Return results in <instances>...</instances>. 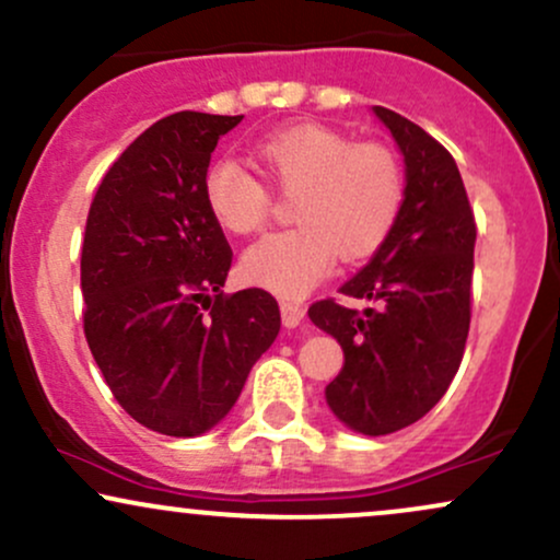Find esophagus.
I'll use <instances>...</instances> for the list:
<instances>
[{"label": "esophagus", "mask_w": 560, "mask_h": 560, "mask_svg": "<svg viewBox=\"0 0 560 560\" xmlns=\"http://www.w3.org/2000/svg\"><path fill=\"white\" fill-rule=\"evenodd\" d=\"M302 318H305V307L298 305V302H281V324H284L287 329L300 326Z\"/></svg>", "instance_id": "34e87169"}]
</instances>
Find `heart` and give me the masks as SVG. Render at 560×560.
<instances>
[{
	"label": "heart",
	"mask_w": 560,
	"mask_h": 560,
	"mask_svg": "<svg viewBox=\"0 0 560 560\" xmlns=\"http://www.w3.org/2000/svg\"><path fill=\"white\" fill-rule=\"evenodd\" d=\"M271 182L294 197L298 229L266 236L244 253L247 284L298 300L329 276L334 258H371L389 240L402 210L405 184L395 155L382 144H355L326 126H289L258 144ZM202 199L226 234L266 226L271 197L234 160H215L202 176Z\"/></svg>",
	"instance_id": "heart-1"
}]
</instances>
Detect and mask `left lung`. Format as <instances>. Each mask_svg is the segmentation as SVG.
<instances>
[{
    "instance_id": "1",
    "label": "left lung",
    "mask_w": 560,
    "mask_h": 560,
    "mask_svg": "<svg viewBox=\"0 0 560 560\" xmlns=\"http://www.w3.org/2000/svg\"><path fill=\"white\" fill-rule=\"evenodd\" d=\"M405 160L402 210L369 266L339 287L369 307L313 302L307 316L345 352L326 387L331 413L352 432L392 434L442 400L471 324L474 223L464 178L440 141L402 115L374 107Z\"/></svg>"
}]
</instances>
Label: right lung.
<instances>
[{
    "instance_id": "add662e5",
    "label": "right lung",
    "mask_w": 560,
    "mask_h": 560,
    "mask_svg": "<svg viewBox=\"0 0 560 560\" xmlns=\"http://www.w3.org/2000/svg\"><path fill=\"white\" fill-rule=\"evenodd\" d=\"M244 115L173 113L96 189L81 249L83 331L141 427L197 436L226 419L281 329L266 289L223 294L231 247L202 199L218 139Z\"/></svg>"
}]
</instances>
